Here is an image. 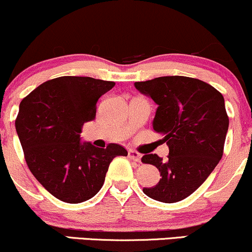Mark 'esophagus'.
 Wrapping results in <instances>:
<instances>
[{"label":"esophagus","instance_id":"esophagus-1","mask_svg":"<svg viewBox=\"0 0 252 252\" xmlns=\"http://www.w3.org/2000/svg\"><path fill=\"white\" fill-rule=\"evenodd\" d=\"M128 155H129V158H131V160L136 161V162H141V158H142V155H141L140 153L136 152V150L130 149L128 152Z\"/></svg>","mask_w":252,"mask_h":252}]
</instances>
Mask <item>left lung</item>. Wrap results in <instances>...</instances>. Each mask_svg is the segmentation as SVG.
Here are the masks:
<instances>
[{
  "instance_id": "1",
  "label": "left lung",
  "mask_w": 252,
  "mask_h": 252,
  "mask_svg": "<svg viewBox=\"0 0 252 252\" xmlns=\"http://www.w3.org/2000/svg\"><path fill=\"white\" fill-rule=\"evenodd\" d=\"M134 85L158 104L153 129L163 136L169 148L166 161L156 154L142 158L161 176L143 193L167 204L180 201L198 189L220 161L228 129L224 97L210 84L182 76Z\"/></svg>"
}]
</instances>
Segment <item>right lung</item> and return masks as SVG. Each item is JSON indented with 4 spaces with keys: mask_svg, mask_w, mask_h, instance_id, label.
Wrapping results in <instances>:
<instances>
[{
    "mask_svg": "<svg viewBox=\"0 0 252 252\" xmlns=\"http://www.w3.org/2000/svg\"><path fill=\"white\" fill-rule=\"evenodd\" d=\"M114 82L91 77L51 79L20 103L15 128L32 174L52 195L78 204L102 189L109 164L126 156L122 146L105 149L80 142L83 124L94 120L97 102Z\"/></svg>",
    "mask_w": 252,
    "mask_h": 252,
    "instance_id": "obj_1",
    "label": "right lung"
}]
</instances>
